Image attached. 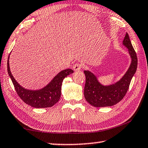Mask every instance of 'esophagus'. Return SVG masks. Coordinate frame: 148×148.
<instances>
[{
    "label": "esophagus",
    "mask_w": 148,
    "mask_h": 148,
    "mask_svg": "<svg viewBox=\"0 0 148 148\" xmlns=\"http://www.w3.org/2000/svg\"><path fill=\"white\" fill-rule=\"evenodd\" d=\"M82 67H83V65L80 63H78V62H77V63L75 64L73 66V69L74 71H80L82 69Z\"/></svg>",
    "instance_id": "1"
}]
</instances>
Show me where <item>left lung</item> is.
Instances as JSON below:
<instances>
[{
	"instance_id": "8db88e82",
	"label": "left lung",
	"mask_w": 148,
	"mask_h": 148,
	"mask_svg": "<svg viewBox=\"0 0 148 148\" xmlns=\"http://www.w3.org/2000/svg\"><path fill=\"white\" fill-rule=\"evenodd\" d=\"M123 44L129 49L131 63L128 71L119 82L110 86H102L92 72L84 71L86 75L84 97L87 102L92 106L95 107L114 106L123 99L128 91L132 77L136 71L138 59L127 32L123 41Z\"/></svg>"
}]
</instances>
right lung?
Masks as SVG:
<instances>
[{"mask_svg": "<svg viewBox=\"0 0 148 148\" xmlns=\"http://www.w3.org/2000/svg\"><path fill=\"white\" fill-rule=\"evenodd\" d=\"M10 57V56H9ZM8 57V59H9ZM7 62L8 73L10 77L14 88L21 99L26 104L37 108H43L53 106L59 101L61 94V86L65 77L73 73L72 69L62 71L44 88L36 91L23 88L17 83L10 72L9 60Z\"/></svg>", "mask_w": 148, "mask_h": 148, "instance_id": "right-lung-1", "label": "right lung"}]
</instances>
